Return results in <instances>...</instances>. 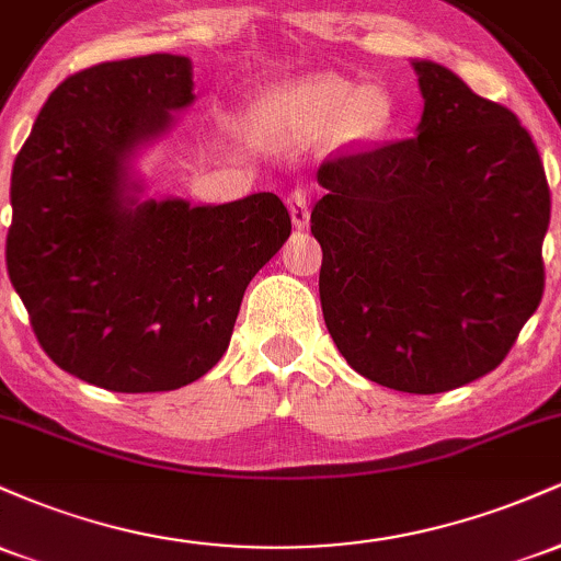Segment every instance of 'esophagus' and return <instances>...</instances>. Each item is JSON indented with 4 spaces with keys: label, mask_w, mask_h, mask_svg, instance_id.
Returning a JSON list of instances; mask_svg holds the SVG:
<instances>
[{
    "label": "esophagus",
    "mask_w": 561,
    "mask_h": 561,
    "mask_svg": "<svg viewBox=\"0 0 561 561\" xmlns=\"http://www.w3.org/2000/svg\"><path fill=\"white\" fill-rule=\"evenodd\" d=\"M287 208H289V216H293L295 227L306 229L308 227V192H302V190L289 192Z\"/></svg>",
    "instance_id": "esophagus-1"
}]
</instances>
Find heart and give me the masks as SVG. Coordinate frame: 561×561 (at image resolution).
I'll return each instance as SVG.
<instances>
[{
	"mask_svg": "<svg viewBox=\"0 0 561 561\" xmlns=\"http://www.w3.org/2000/svg\"><path fill=\"white\" fill-rule=\"evenodd\" d=\"M396 118L388 89L362 87L340 76H313L276 87L255 105V126L263 137L285 145L330 139L340 147L371 145Z\"/></svg>",
	"mask_w": 561,
	"mask_h": 561,
	"instance_id": "b5f03b06",
	"label": "heart"
}]
</instances>
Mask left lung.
I'll list each match as a JSON object with an SVG mask.
<instances>
[{
    "label": "left lung",
    "mask_w": 561,
    "mask_h": 561,
    "mask_svg": "<svg viewBox=\"0 0 561 561\" xmlns=\"http://www.w3.org/2000/svg\"><path fill=\"white\" fill-rule=\"evenodd\" d=\"M416 137L327 160L313 205L327 330L358 375L433 396L504 362L543 295L551 195L517 115L411 60Z\"/></svg>",
    "instance_id": "1"
}]
</instances>
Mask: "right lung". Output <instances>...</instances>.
I'll return each instance as SVG.
<instances>
[{"instance_id": "1", "label": "right lung", "mask_w": 561, "mask_h": 561, "mask_svg": "<svg viewBox=\"0 0 561 561\" xmlns=\"http://www.w3.org/2000/svg\"><path fill=\"white\" fill-rule=\"evenodd\" d=\"M192 89L184 55L68 76L12 165L10 282L47 356L96 388L176 390L214 369L250 279L293 231L274 192L224 205L145 195L134 163Z\"/></svg>"}]
</instances>
